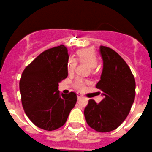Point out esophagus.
Masks as SVG:
<instances>
[{"label": "esophagus", "instance_id": "1", "mask_svg": "<svg viewBox=\"0 0 152 152\" xmlns=\"http://www.w3.org/2000/svg\"><path fill=\"white\" fill-rule=\"evenodd\" d=\"M82 98H83V95L80 93H77V99H78V100H80V99H82Z\"/></svg>", "mask_w": 152, "mask_h": 152}]
</instances>
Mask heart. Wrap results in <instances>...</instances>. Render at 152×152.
Masks as SVG:
<instances>
[{
	"instance_id": "heart-1",
	"label": "heart",
	"mask_w": 152,
	"mask_h": 152,
	"mask_svg": "<svg viewBox=\"0 0 152 152\" xmlns=\"http://www.w3.org/2000/svg\"><path fill=\"white\" fill-rule=\"evenodd\" d=\"M77 60L80 63H86L91 67L94 68L98 64V57L92 48H84L77 51ZM77 66V60L73 57L69 58L67 61V70L69 73H72ZM86 81L82 77H77L74 81V86L78 90H83L86 87Z\"/></svg>"
}]
</instances>
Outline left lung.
Returning <instances> with one entry per match:
<instances>
[{"label": "left lung", "mask_w": 152, "mask_h": 152, "mask_svg": "<svg viewBox=\"0 0 152 152\" xmlns=\"http://www.w3.org/2000/svg\"><path fill=\"white\" fill-rule=\"evenodd\" d=\"M103 59L101 80L96 84L104 99L97 104L89 100L84 116L89 126L98 132H109L116 129L129 114L135 99L136 83L126 62L118 53L102 45Z\"/></svg>", "instance_id": "1"}]
</instances>
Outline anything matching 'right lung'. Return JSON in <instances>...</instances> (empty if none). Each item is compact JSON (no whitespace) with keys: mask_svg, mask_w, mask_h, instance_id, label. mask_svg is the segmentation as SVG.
Returning <instances> with one entry per match:
<instances>
[{"mask_svg":"<svg viewBox=\"0 0 152 152\" xmlns=\"http://www.w3.org/2000/svg\"><path fill=\"white\" fill-rule=\"evenodd\" d=\"M69 53L64 45L45 50L24 69L19 82L21 103L30 120L45 131L63 126L77 102L74 92L60 93L58 83L68 76Z\"/></svg>","mask_w":152,"mask_h":152,"instance_id":"obj_1","label":"right lung"}]
</instances>
